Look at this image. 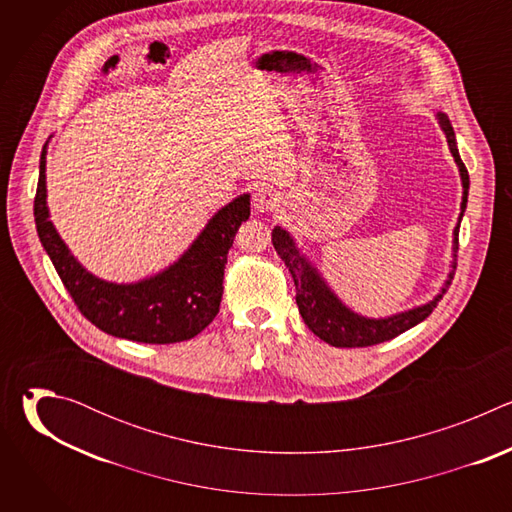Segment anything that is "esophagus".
Instances as JSON below:
<instances>
[{
  "instance_id": "34e87169",
  "label": "esophagus",
  "mask_w": 512,
  "mask_h": 512,
  "mask_svg": "<svg viewBox=\"0 0 512 512\" xmlns=\"http://www.w3.org/2000/svg\"><path fill=\"white\" fill-rule=\"evenodd\" d=\"M279 202H281V196L273 188L261 186L253 192V208L257 212H271L279 206Z\"/></svg>"
}]
</instances>
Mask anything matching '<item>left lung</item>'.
I'll use <instances>...</instances> for the list:
<instances>
[{"mask_svg": "<svg viewBox=\"0 0 512 512\" xmlns=\"http://www.w3.org/2000/svg\"><path fill=\"white\" fill-rule=\"evenodd\" d=\"M435 117H437V121H440L442 131L446 133L450 152H452L454 162L460 170L464 192H462V206H460L462 212L458 216V225L454 229V243H452L454 261L450 263L452 271L448 273V279L444 281L440 294H437L433 300H429L423 306H415L411 310H405V312H399V314H393V316H387V318L360 316V314L352 312L346 304H342V300L328 287V283L318 273V269L306 259V255H302L294 237H291L281 227H275L273 233H271V241H273V247H275L277 255L281 257V261L289 269L291 277H294L296 304L300 308V314H302L306 326L320 340L328 342L330 346L362 348V346H373V344L387 342V340L403 334L405 330L423 322L433 312V308L437 306V302L442 300V296L446 294V289L450 287V283L454 279L456 253H458V231H460V223H462V216H464L466 202H468L470 176H468V170H466V166H464V162L458 154L456 133H454V127H452L448 115L440 111Z\"/></svg>", "mask_w": 512, "mask_h": 512, "instance_id": "obj_1", "label": "left lung"}]
</instances>
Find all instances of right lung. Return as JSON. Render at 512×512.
Wrapping results in <instances>:
<instances>
[{
    "label": "right lung",
    "instance_id": "obj_1",
    "mask_svg": "<svg viewBox=\"0 0 512 512\" xmlns=\"http://www.w3.org/2000/svg\"><path fill=\"white\" fill-rule=\"evenodd\" d=\"M46 148L48 141L34 198L36 231L81 314L99 330L133 342L174 344L200 334L221 308L227 255L251 214V196L241 194L218 210L184 255L164 271L135 283H113L87 271L50 221Z\"/></svg>",
    "mask_w": 512,
    "mask_h": 512
}]
</instances>
